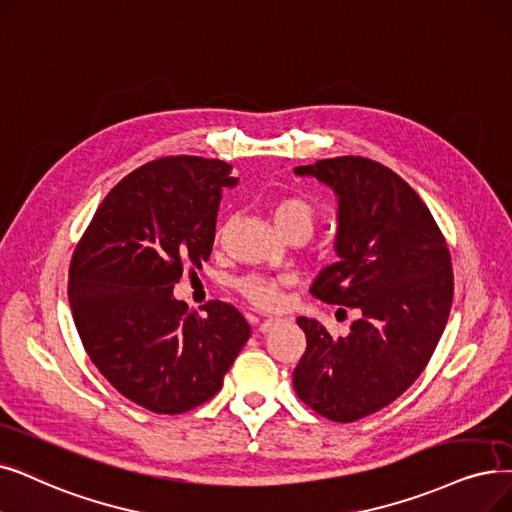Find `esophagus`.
<instances>
[{
	"mask_svg": "<svg viewBox=\"0 0 512 512\" xmlns=\"http://www.w3.org/2000/svg\"><path fill=\"white\" fill-rule=\"evenodd\" d=\"M278 322H280V318H268V320H263V322L259 324V332H270Z\"/></svg>",
	"mask_w": 512,
	"mask_h": 512,
	"instance_id": "obj_1",
	"label": "esophagus"
}]
</instances>
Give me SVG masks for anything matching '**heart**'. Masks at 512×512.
I'll return each instance as SVG.
<instances>
[{
    "label": "heart",
    "mask_w": 512,
    "mask_h": 512,
    "mask_svg": "<svg viewBox=\"0 0 512 512\" xmlns=\"http://www.w3.org/2000/svg\"><path fill=\"white\" fill-rule=\"evenodd\" d=\"M272 217L276 228L286 236L301 230L309 236L316 224V207L303 196H282L272 207ZM282 278H272L263 274H247L234 282L236 291L261 309H272L282 301Z\"/></svg>",
    "instance_id": "heart-1"
}]
</instances>
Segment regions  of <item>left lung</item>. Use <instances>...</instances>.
I'll return each mask as SVG.
<instances>
[{
  "label": "left lung",
  "instance_id": "8db88e82",
  "mask_svg": "<svg viewBox=\"0 0 512 512\" xmlns=\"http://www.w3.org/2000/svg\"><path fill=\"white\" fill-rule=\"evenodd\" d=\"M295 173L339 196V261L309 293L360 316L339 339L318 320H297L307 347L293 385L314 412L353 422L389 406L429 364L452 307V259L427 205L389 167L335 157Z\"/></svg>",
  "mask_w": 512,
  "mask_h": 512
}]
</instances>
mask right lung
I'll use <instances>...</instances> for the list:
<instances>
[{
  "label": "right lung",
  "mask_w": 512,
  "mask_h": 512,
  "mask_svg": "<svg viewBox=\"0 0 512 512\" xmlns=\"http://www.w3.org/2000/svg\"><path fill=\"white\" fill-rule=\"evenodd\" d=\"M230 165L154 159L106 194L73 251L69 301L81 343L104 379L150 412L182 414L221 389L251 337L240 311L173 299L184 268L209 259Z\"/></svg>",
  "instance_id": "right-lung-1"
}]
</instances>
